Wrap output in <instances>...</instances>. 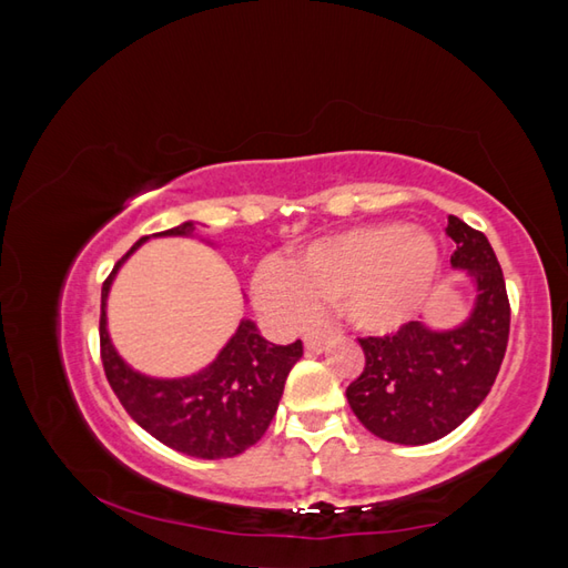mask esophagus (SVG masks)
I'll list each match as a JSON object with an SVG mask.
<instances>
[{
  "instance_id": "1",
  "label": "esophagus",
  "mask_w": 568,
  "mask_h": 568,
  "mask_svg": "<svg viewBox=\"0 0 568 568\" xmlns=\"http://www.w3.org/2000/svg\"><path fill=\"white\" fill-rule=\"evenodd\" d=\"M329 339H332L329 332H310V335H305V347H307L310 352L320 354L322 349L327 347Z\"/></svg>"
}]
</instances>
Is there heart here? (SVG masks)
<instances>
[{"label":"heart","mask_w":568,"mask_h":568,"mask_svg":"<svg viewBox=\"0 0 568 568\" xmlns=\"http://www.w3.org/2000/svg\"><path fill=\"white\" fill-rule=\"evenodd\" d=\"M440 268L438 246L424 229L376 224L337 233L283 265L253 277V297L265 315L297 329L325 305H339L354 329L384 335L414 317Z\"/></svg>","instance_id":"b5f03b06"}]
</instances>
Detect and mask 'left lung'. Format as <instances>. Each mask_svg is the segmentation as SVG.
<instances>
[{
    "instance_id": "obj_1",
    "label": "left lung",
    "mask_w": 568,
    "mask_h": 568,
    "mask_svg": "<svg viewBox=\"0 0 568 568\" xmlns=\"http://www.w3.org/2000/svg\"><path fill=\"white\" fill-rule=\"evenodd\" d=\"M453 268L475 287L470 317L455 329L406 322L392 335L362 337L364 369L347 386V402L366 430L388 443L426 446L448 436L485 402L509 339L505 275L485 233L448 219Z\"/></svg>"
}]
</instances>
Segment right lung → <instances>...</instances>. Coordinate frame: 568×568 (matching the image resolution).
I'll use <instances>...</instances> for the list:
<instances>
[{
  "mask_svg": "<svg viewBox=\"0 0 568 568\" xmlns=\"http://www.w3.org/2000/svg\"><path fill=\"white\" fill-rule=\"evenodd\" d=\"M192 221L154 233V236H189ZM140 239L115 263L100 293V359L120 404L130 418L164 446L192 458H233L255 446L268 430L281 402L285 379L303 357V342L287 347L261 337L251 320H243L219 357L206 369L184 379H152L120 359L108 335L105 303L110 285L130 253L142 246Z\"/></svg>",
  "mask_w": 568,
  "mask_h": 568,
  "instance_id": "add662e5",
  "label": "right lung"
}]
</instances>
